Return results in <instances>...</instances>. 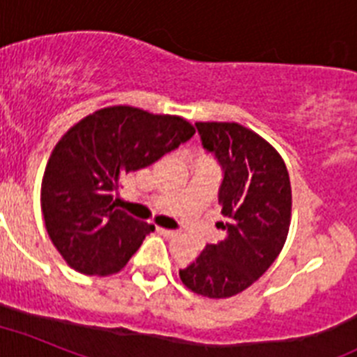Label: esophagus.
Instances as JSON below:
<instances>
[{"instance_id":"esophagus-1","label":"esophagus","mask_w":357,"mask_h":357,"mask_svg":"<svg viewBox=\"0 0 357 357\" xmlns=\"http://www.w3.org/2000/svg\"><path fill=\"white\" fill-rule=\"evenodd\" d=\"M155 232H158V234L163 236V238H176V236H178V232H176V230L161 229V227H158V229H155Z\"/></svg>"}]
</instances>
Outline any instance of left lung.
I'll use <instances>...</instances> for the list:
<instances>
[{
  "label": "left lung",
  "instance_id": "obj_1",
  "mask_svg": "<svg viewBox=\"0 0 357 357\" xmlns=\"http://www.w3.org/2000/svg\"><path fill=\"white\" fill-rule=\"evenodd\" d=\"M202 145L223 172L218 199L227 232L179 271L183 285L206 298H230L274 263L290 227L289 170L274 146L238 123H196Z\"/></svg>",
  "mask_w": 357,
  "mask_h": 357
}]
</instances>
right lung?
<instances>
[{
    "instance_id": "1",
    "label": "right lung",
    "mask_w": 357,
    "mask_h": 357,
    "mask_svg": "<svg viewBox=\"0 0 357 357\" xmlns=\"http://www.w3.org/2000/svg\"><path fill=\"white\" fill-rule=\"evenodd\" d=\"M194 136L179 116L109 107L76 123L54 146L41 183L45 227L63 259L86 275L116 274L154 225L116 208L123 178Z\"/></svg>"
}]
</instances>
